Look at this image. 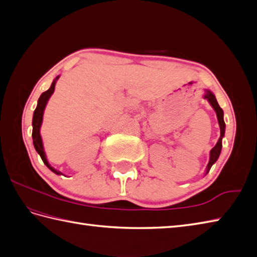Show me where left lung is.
Masks as SVG:
<instances>
[{
  "mask_svg": "<svg viewBox=\"0 0 257 257\" xmlns=\"http://www.w3.org/2000/svg\"><path fill=\"white\" fill-rule=\"evenodd\" d=\"M204 99H207V101L211 103V106L215 110L216 116H217V121H219L220 130H221L220 138H219V140H217L216 145L213 147L211 152H210V161H209V163H207V167H206V174H207V172L210 171L211 167L213 166V163L216 162V160L219 159V156L221 154V150H222V139H223V137H224V134H225V122H224V119H223V110H222V108L219 106V103H217L215 96L213 95L210 90H206L205 91Z\"/></svg>",
  "mask_w": 257,
  "mask_h": 257,
  "instance_id": "left-lung-1",
  "label": "left lung"
}]
</instances>
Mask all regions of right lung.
Here are the masks:
<instances>
[{
	"mask_svg": "<svg viewBox=\"0 0 257 257\" xmlns=\"http://www.w3.org/2000/svg\"><path fill=\"white\" fill-rule=\"evenodd\" d=\"M59 76H57L56 79L53 81L52 86L50 87V89L43 92L41 95V97L38 98L37 101V107L34 110V114H33V133H32V137H33V144H34V148L37 151V154L41 156L43 162L45 163L46 167L52 170L54 173L56 174H62L61 171L56 170L53 167H51L50 163H48L47 159H46V155L44 148H43V143H42V138H41V134H40V129L42 125V121H43V113H44V109L46 107V103L50 99V97L52 96V94L54 92V89H55V84L56 80L58 79Z\"/></svg>",
	"mask_w": 257,
	"mask_h": 257,
	"instance_id": "right-lung-1",
	"label": "right lung"
}]
</instances>
